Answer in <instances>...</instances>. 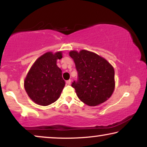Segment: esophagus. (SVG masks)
<instances>
[{
	"label": "esophagus",
	"mask_w": 147,
	"mask_h": 147,
	"mask_svg": "<svg viewBox=\"0 0 147 147\" xmlns=\"http://www.w3.org/2000/svg\"><path fill=\"white\" fill-rule=\"evenodd\" d=\"M66 84H67V85H70V84H71V80H67V81H66Z\"/></svg>",
	"instance_id": "esophagus-1"
}]
</instances>
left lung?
<instances>
[{"label":"left lung","instance_id":"1","mask_svg":"<svg viewBox=\"0 0 147 147\" xmlns=\"http://www.w3.org/2000/svg\"><path fill=\"white\" fill-rule=\"evenodd\" d=\"M69 55L74 60L78 71L77 80L71 86L78 98L91 106L106 101L115 86L113 67L105 59L86 50L71 51Z\"/></svg>","mask_w":147,"mask_h":147}]
</instances>
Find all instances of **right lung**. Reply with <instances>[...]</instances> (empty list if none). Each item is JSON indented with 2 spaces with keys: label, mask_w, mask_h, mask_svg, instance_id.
<instances>
[{
  "label": "right lung",
  "mask_w": 147,
  "mask_h": 147,
  "mask_svg": "<svg viewBox=\"0 0 147 147\" xmlns=\"http://www.w3.org/2000/svg\"><path fill=\"white\" fill-rule=\"evenodd\" d=\"M62 58L61 52H48L38 58L25 80V89L36 104L48 106L59 98L65 82L61 70L56 65Z\"/></svg>",
  "instance_id": "1"
}]
</instances>
